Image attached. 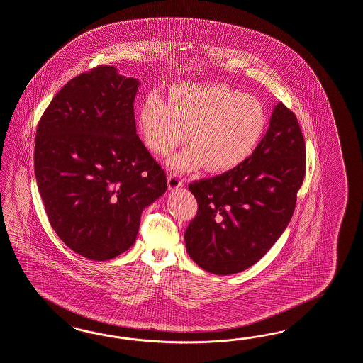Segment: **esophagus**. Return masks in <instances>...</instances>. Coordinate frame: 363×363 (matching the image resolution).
I'll return each instance as SVG.
<instances>
[{"label":"esophagus","instance_id":"1","mask_svg":"<svg viewBox=\"0 0 363 363\" xmlns=\"http://www.w3.org/2000/svg\"><path fill=\"white\" fill-rule=\"evenodd\" d=\"M182 186V179L176 174V173H170L168 174V187L169 190H177L178 187Z\"/></svg>","mask_w":363,"mask_h":363}]
</instances>
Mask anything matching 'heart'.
I'll use <instances>...</instances> for the list:
<instances>
[{"mask_svg": "<svg viewBox=\"0 0 363 363\" xmlns=\"http://www.w3.org/2000/svg\"><path fill=\"white\" fill-rule=\"evenodd\" d=\"M266 127L258 98L218 82L176 84L165 99L150 94L139 110L143 142L153 155L168 156L187 139L190 147L170 161L184 172L238 168L253 155Z\"/></svg>", "mask_w": 363, "mask_h": 363, "instance_id": "heart-1", "label": "heart"}]
</instances>
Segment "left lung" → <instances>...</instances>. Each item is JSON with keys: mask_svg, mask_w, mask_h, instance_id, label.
<instances>
[{"mask_svg": "<svg viewBox=\"0 0 363 363\" xmlns=\"http://www.w3.org/2000/svg\"><path fill=\"white\" fill-rule=\"evenodd\" d=\"M304 176L301 127L291 110L279 102L267 133L244 164L189 185L198 202L185 232L189 256L218 275L255 265L291 220Z\"/></svg>", "mask_w": 363, "mask_h": 363, "instance_id": "1", "label": "left lung"}]
</instances>
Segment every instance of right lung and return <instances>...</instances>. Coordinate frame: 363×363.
Here are the masks:
<instances>
[{
    "instance_id": "add662e5",
    "label": "right lung",
    "mask_w": 363,
    "mask_h": 363,
    "mask_svg": "<svg viewBox=\"0 0 363 363\" xmlns=\"http://www.w3.org/2000/svg\"><path fill=\"white\" fill-rule=\"evenodd\" d=\"M138 86L98 65L62 86L36 128L34 168L48 221L93 261L133 247L143 210L167 190L164 169L136 133Z\"/></svg>"
}]
</instances>
